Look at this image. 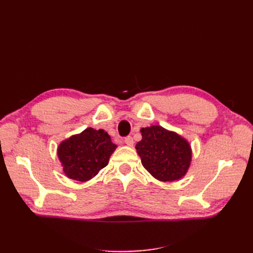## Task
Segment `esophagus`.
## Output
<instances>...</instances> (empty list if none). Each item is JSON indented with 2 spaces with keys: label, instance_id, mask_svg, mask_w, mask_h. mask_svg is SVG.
I'll return each mask as SVG.
<instances>
[{
  "label": "esophagus",
  "instance_id": "1",
  "mask_svg": "<svg viewBox=\"0 0 253 253\" xmlns=\"http://www.w3.org/2000/svg\"><path fill=\"white\" fill-rule=\"evenodd\" d=\"M125 142H126L127 145H129V147H132V145L134 144L133 137H132V136H126V138H125Z\"/></svg>",
  "mask_w": 253,
  "mask_h": 253
}]
</instances>
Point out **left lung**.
<instances>
[{
  "label": "left lung",
  "mask_w": 253,
  "mask_h": 253,
  "mask_svg": "<svg viewBox=\"0 0 253 253\" xmlns=\"http://www.w3.org/2000/svg\"><path fill=\"white\" fill-rule=\"evenodd\" d=\"M140 132L142 139L137 142L136 150L145 169L162 181L181 178L191 163L187 140L159 126L141 128Z\"/></svg>",
  "instance_id": "8db88e82"
}]
</instances>
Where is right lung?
<instances>
[{"mask_svg": "<svg viewBox=\"0 0 253 253\" xmlns=\"http://www.w3.org/2000/svg\"><path fill=\"white\" fill-rule=\"evenodd\" d=\"M116 147L103 129L88 127L61 143L58 156L67 177L86 181L108 166Z\"/></svg>", "mask_w": 253, "mask_h": 253, "instance_id": "right-lung-1", "label": "right lung"}]
</instances>
